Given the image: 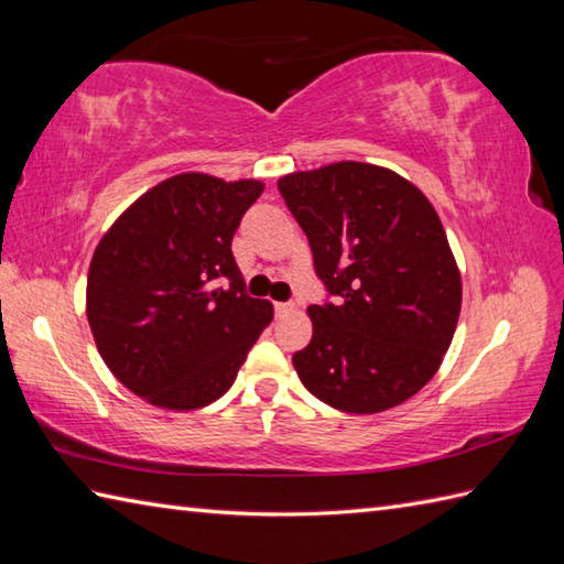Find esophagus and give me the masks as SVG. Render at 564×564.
Returning <instances> with one entry per match:
<instances>
[{
  "mask_svg": "<svg viewBox=\"0 0 564 564\" xmlns=\"http://www.w3.org/2000/svg\"><path fill=\"white\" fill-rule=\"evenodd\" d=\"M273 310H275V315H279V317H285V315L295 313V305L293 303H275Z\"/></svg>",
  "mask_w": 564,
  "mask_h": 564,
  "instance_id": "obj_1",
  "label": "esophagus"
}]
</instances>
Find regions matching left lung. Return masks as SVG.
Here are the masks:
<instances>
[{"label":"left lung","mask_w":564,"mask_h":564,"mask_svg":"<svg viewBox=\"0 0 564 564\" xmlns=\"http://www.w3.org/2000/svg\"><path fill=\"white\" fill-rule=\"evenodd\" d=\"M337 303L310 305L313 339L293 354L303 386L334 410L376 414L436 376L463 283L429 198L404 176L334 162L279 178Z\"/></svg>","instance_id":"left-lung-1"}]
</instances>
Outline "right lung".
I'll return each mask as SVG.
<instances>
[{
  "label": "right lung",
  "mask_w": 564,
  "mask_h": 564,
  "mask_svg": "<svg viewBox=\"0 0 564 564\" xmlns=\"http://www.w3.org/2000/svg\"><path fill=\"white\" fill-rule=\"evenodd\" d=\"M261 191L257 178L176 174L101 237L87 319L104 364L145 402L188 412L223 398L271 325L273 305L245 293L232 257L235 230Z\"/></svg>",
  "instance_id": "add662e5"
}]
</instances>
